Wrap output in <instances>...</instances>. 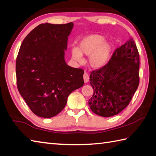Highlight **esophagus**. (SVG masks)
I'll use <instances>...</instances> for the list:
<instances>
[{"label":"esophagus","instance_id":"34e87169","mask_svg":"<svg viewBox=\"0 0 156 156\" xmlns=\"http://www.w3.org/2000/svg\"><path fill=\"white\" fill-rule=\"evenodd\" d=\"M83 78L85 83H87V82H88V81H89V76H88V74H87V73H84V74Z\"/></svg>","mask_w":156,"mask_h":156}]
</instances>
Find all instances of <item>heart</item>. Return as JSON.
Wrapping results in <instances>:
<instances>
[{"label": "heart", "instance_id": "heart-1", "mask_svg": "<svg viewBox=\"0 0 156 156\" xmlns=\"http://www.w3.org/2000/svg\"><path fill=\"white\" fill-rule=\"evenodd\" d=\"M105 36L100 34H90L82 38L78 42V47L71 49L73 60L82 62V55L88 56V63L94 69L104 66L110 59L114 46L105 41Z\"/></svg>", "mask_w": 156, "mask_h": 156}]
</instances>
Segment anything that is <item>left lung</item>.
Instances as JSON below:
<instances>
[{"label": "left lung", "instance_id": "obj_1", "mask_svg": "<svg viewBox=\"0 0 156 156\" xmlns=\"http://www.w3.org/2000/svg\"><path fill=\"white\" fill-rule=\"evenodd\" d=\"M139 55L133 38L115 49L109 62L90 74L94 93L88 101L92 112L111 117L126 108L139 84Z\"/></svg>", "mask_w": 156, "mask_h": 156}]
</instances>
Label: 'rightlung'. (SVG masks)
Listing matches in <instances>:
<instances>
[{
  "mask_svg": "<svg viewBox=\"0 0 156 156\" xmlns=\"http://www.w3.org/2000/svg\"><path fill=\"white\" fill-rule=\"evenodd\" d=\"M74 23L40 24L21 44L16 59L18 90L34 114L62 112L72 91L84 84V70L67 65L65 51Z\"/></svg>",
  "mask_w": 156,
  "mask_h": 156,
  "instance_id": "add662e5",
  "label": "right lung"
}]
</instances>
